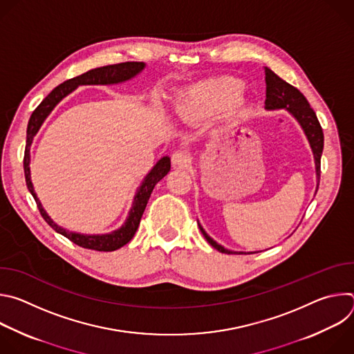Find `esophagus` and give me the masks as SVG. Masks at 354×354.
<instances>
[{
    "label": "esophagus",
    "instance_id": "34e87169",
    "mask_svg": "<svg viewBox=\"0 0 354 354\" xmlns=\"http://www.w3.org/2000/svg\"><path fill=\"white\" fill-rule=\"evenodd\" d=\"M190 162V157L185 151H175L172 154V164L175 167H186Z\"/></svg>",
    "mask_w": 354,
    "mask_h": 354
}]
</instances>
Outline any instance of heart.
Here are the masks:
<instances>
[{
	"instance_id": "heart-1",
	"label": "heart",
	"mask_w": 354,
	"mask_h": 354,
	"mask_svg": "<svg viewBox=\"0 0 354 354\" xmlns=\"http://www.w3.org/2000/svg\"><path fill=\"white\" fill-rule=\"evenodd\" d=\"M242 92V84L232 78H218L196 84L180 95L179 111L203 119L230 108Z\"/></svg>"
}]
</instances>
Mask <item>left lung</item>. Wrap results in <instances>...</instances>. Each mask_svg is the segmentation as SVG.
<instances>
[{
    "label": "left lung",
    "instance_id": "8db88e82",
    "mask_svg": "<svg viewBox=\"0 0 354 354\" xmlns=\"http://www.w3.org/2000/svg\"><path fill=\"white\" fill-rule=\"evenodd\" d=\"M265 81H266V100L265 108L268 111L273 109H286L290 112L295 120L299 123V126L304 130L308 142L311 145L314 160H315V172H317V189L319 186V178H321V156L324 149V131L318 122V118L314 112V109L310 106L308 100L302 95L295 86L290 85L284 80H281L277 74H274L270 68L265 67ZM198 228L201 234L205 235L207 242L216 248L221 254L228 255H246V252H234L230 249H225L220 243H217L213 238L207 235V232L198 224ZM249 254H257V252H249Z\"/></svg>",
    "mask_w": 354,
    "mask_h": 354
}]
</instances>
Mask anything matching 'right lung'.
Instances as JSON below:
<instances>
[{"mask_svg":"<svg viewBox=\"0 0 354 354\" xmlns=\"http://www.w3.org/2000/svg\"><path fill=\"white\" fill-rule=\"evenodd\" d=\"M144 67H145V64L141 63V62H126V63H119V64L93 68V70H89V71L78 75V77L67 80L63 84H60L59 86H56L52 92H50L41 100L40 105L33 111V113L29 119V123H28L26 147H25V157H24V171H25L26 186H28L29 192L32 193V196L36 201V205H37V209H39L41 217L44 218V221L50 227H52L56 232L64 235L66 238H68L75 245L82 246L85 249H92V250H99V252H112V250H116V249L122 248L123 245H126L127 242L131 241V238L134 236V234L138 228L140 220H141L142 213L145 210V206L148 203V198H149L151 193H153V189L171 169L169 157H162L154 165V168L151 169L148 172V175L144 178L142 183L140 185V187L137 189V193L134 196V201H133V206L129 212V217H127L126 223L119 230H116L111 234L86 235V234L73 232V231H68V230L57 225L52 218L48 217V214L43 209L40 200L37 198V196L33 190V185H32V180H30V168H29V164H30V145H32L33 137L36 136L40 126L43 124L46 118L50 115V112L55 109V106L60 102L63 97H66L68 93H71L75 88H78L80 85L120 84V82L129 81L133 77H136L138 73H141L144 70Z\"/></svg>","mask_w":354,"mask_h":354,"instance_id":"obj_1","label":"right lung"}]
</instances>
